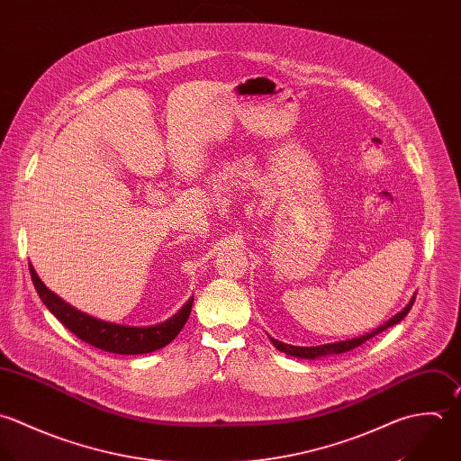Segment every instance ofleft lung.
Listing matches in <instances>:
<instances>
[{
	"label": "left lung",
	"instance_id": "8db88e82",
	"mask_svg": "<svg viewBox=\"0 0 461 461\" xmlns=\"http://www.w3.org/2000/svg\"><path fill=\"white\" fill-rule=\"evenodd\" d=\"M413 303H415V297L410 301L408 306L404 307L401 312H397L393 318H390L384 325H381V327H377L375 330H370L368 334H363V336H359V338H352V339H345V341H336V343H327V345H316V347H295V345H288V343L277 341V339H274V338H270V339H272V343L276 345L277 350H281V352H285V354H290V356H295V357H304V359H314V357H321V356L348 352V350L359 347L361 343L368 341V339L374 338L375 334H379V332L386 330L388 327L399 323V321L410 312Z\"/></svg>",
	"mask_w": 461,
	"mask_h": 461
}]
</instances>
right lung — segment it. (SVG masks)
I'll return each mask as SVG.
<instances>
[{
    "label": "right lung",
    "instance_id": "obj_1",
    "mask_svg": "<svg viewBox=\"0 0 461 461\" xmlns=\"http://www.w3.org/2000/svg\"><path fill=\"white\" fill-rule=\"evenodd\" d=\"M28 267H30L33 286L41 301L57 316V320L82 341L114 354H147V352H154L157 348H162L164 345H167L171 339L176 338V334L187 321L191 306H193V299H189L184 306L180 307L176 314L152 327L116 325V323L93 318L66 304L62 299H59L41 283L32 265Z\"/></svg>",
    "mask_w": 461,
    "mask_h": 461
}]
</instances>
